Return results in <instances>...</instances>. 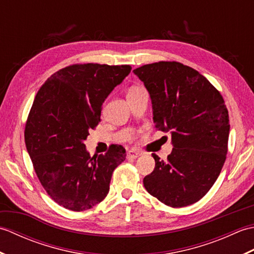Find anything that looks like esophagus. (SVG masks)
Returning a JSON list of instances; mask_svg holds the SVG:
<instances>
[{
	"label": "esophagus",
	"mask_w": 254,
	"mask_h": 254,
	"mask_svg": "<svg viewBox=\"0 0 254 254\" xmlns=\"http://www.w3.org/2000/svg\"><path fill=\"white\" fill-rule=\"evenodd\" d=\"M139 156H141V154H139L138 152H136V150H134V149L128 150V152H127V158L135 159V158L139 157Z\"/></svg>",
	"instance_id": "esophagus-1"
}]
</instances>
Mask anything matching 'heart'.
I'll use <instances>...</instances> for the list:
<instances>
[{"mask_svg":"<svg viewBox=\"0 0 254 254\" xmlns=\"http://www.w3.org/2000/svg\"><path fill=\"white\" fill-rule=\"evenodd\" d=\"M139 90H142V88H139V87H132L130 90L127 91V95L134 94V93H137V91H139Z\"/></svg>","mask_w":254,"mask_h":254,"instance_id":"1","label":"heart"}]
</instances>
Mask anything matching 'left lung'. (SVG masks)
<instances>
[{"mask_svg":"<svg viewBox=\"0 0 254 254\" xmlns=\"http://www.w3.org/2000/svg\"><path fill=\"white\" fill-rule=\"evenodd\" d=\"M150 96L155 127L171 134L166 161L153 154L155 169L144 178L147 192L171 207L201 199L226 160L229 117L219 91L195 69L158 62L134 69Z\"/></svg>","mask_w":254,"mask_h":254,"instance_id":"8db88e82","label":"left lung"}]
</instances>
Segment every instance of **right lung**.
<instances>
[{"label":"right lung","mask_w":254,"mask_h":254,"mask_svg":"<svg viewBox=\"0 0 254 254\" xmlns=\"http://www.w3.org/2000/svg\"><path fill=\"white\" fill-rule=\"evenodd\" d=\"M131 69L74 64L51 75L37 93L25 127L26 148L42 187L61 206L80 212L100 203L113 170L126 160L121 145L91 157L84 142L100 122L104 101Z\"/></svg>","instance_id":"add662e5"}]
</instances>
